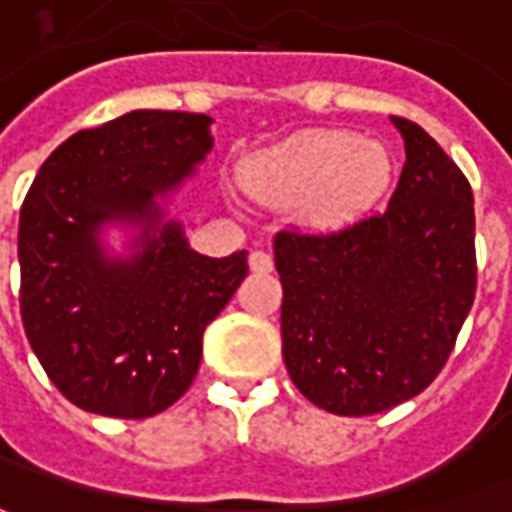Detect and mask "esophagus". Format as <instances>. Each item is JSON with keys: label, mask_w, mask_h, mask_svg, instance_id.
I'll return each mask as SVG.
<instances>
[{"label": "esophagus", "mask_w": 512, "mask_h": 512, "mask_svg": "<svg viewBox=\"0 0 512 512\" xmlns=\"http://www.w3.org/2000/svg\"><path fill=\"white\" fill-rule=\"evenodd\" d=\"M249 268H252L255 274H268V271L274 268V260H271V255H268V252L257 249V252H252V255H249Z\"/></svg>", "instance_id": "esophagus-1"}]
</instances>
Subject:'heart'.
I'll return each instance as SVG.
<instances>
[{"label":"heart","instance_id":"obj_1","mask_svg":"<svg viewBox=\"0 0 512 512\" xmlns=\"http://www.w3.org/2000/svg\"><path fill=\"white\" fill-rule=\"evenodd\" d=\"M392 156L354 131L315 128L288 136L241 164L244 189L268 208L296 205L310 230H340L365 216L392 183Z\"/></svg>","mask_w":512,"mask_h":512}]
</instances>
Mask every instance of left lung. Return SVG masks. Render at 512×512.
Segmentation results:
<instances>
[{
  "mask_svg": "<svg viewBox=\"0 0 512 512\" xmlns=\"http://www.w3.org/2000/svg\"><path fill=\"white\" fill-rule=\"evenodd\" d=\"M406 164L381 216L334 235L279 233L282 356L310 403L367 417L439 376L472 310L469 180L417 123L392 117Z\"/></svg>",
  "mask_w": 512,
  "mask_h": 512,
  "instance_id": "8db88e82",
  "label": "left lung"
}]
</instances>
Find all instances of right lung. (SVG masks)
<instances>
[{
    "label": "right lung",
    "instance_id": "right-lung-1",
    "mask_svg": "<svg viewBox=\"0 0 512 512\" xmlns=\"http://www.w3.org/2000/svg\"><path fill=\"white\" fill-rule=\"evenodd\" d=\"M211 117L134 109L76 131L21 205V321L51 384L90 414L145 419L200 370L205 326L246 277V249L194 252L169 205L211 153ZM127 233V252L105 235Z\"/></svg>",
    "mask_w": 512,
    "mask_h": 512
}]
</instances>
